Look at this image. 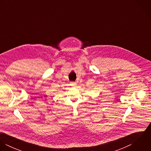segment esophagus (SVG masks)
I'll return each instance as SVG.
<instances>
[{
    "label": "esophagus",
    "instance_id": "1",
    "mask_svg": "<svg viewBox=\"0 0 151 151\" xmlns=\"http://www.w3.org/2000/svg\"><path fill=\"white\" fill-rule=\"evenodd\" d=\"M71 85L73 86H76L77 85V83L76 82H71Z\"/></svg>",
    "mask_w": 151,
    "mask_h": 151
}]
</instances>
